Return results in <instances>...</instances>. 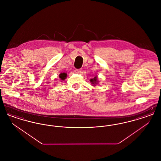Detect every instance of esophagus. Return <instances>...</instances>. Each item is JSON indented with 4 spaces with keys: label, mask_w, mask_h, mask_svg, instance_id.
<instances>
[{
    "label": "esophagus",
    "mask_w": 161,
    "mask_h": 161,
    "mask_svg": "<svg viewBox=\"0 0 161 161\" xmlns=\"http://www.w3.org/2000/svg\"><path fill=\"white\" fill-rule=\"evenodd\" d=\"M81 71H82V69H75V73H81Z\"/></svg>",
    "instance_id": "34e87169"
}]
</instances>
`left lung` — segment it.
Returning <instances> with one entry per match:
<instances>
[{
  "mask_svg": "<svg viewBox=\"0 0 161 161\" xmlns=\"http://www.w3.org/2000/svg\"><path fill=\"white\" fill-rule=\"evenodd\" d=\"M90 82H91V83L92 84V86H93V87L96 86L97 84H98V83H99V81H98V78H97V77H95L94 78H91L90 80Z\"/></svg>",
  "mask_w": 161,
  "mask_h": 161,
  "instance_id": "8db88e82",
  "label": "left lung"
}]
</instances>
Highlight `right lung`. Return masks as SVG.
Wrapping results in <instances>:
<instances>
[{
  "instance_id": "1",
  "label": "right lung",
  "mask_w": 161,
  "mask_h": 161,
  "mask_svg": "<svg viewBox=\"0 0 161 161\" xmlns=\"http://www.w3.org/2000/svg\"><path fill=\"white\" fill-rule=\"evenodd\" d=\"M66 77H67V74L65 73V72L61 73V74H60V75H59V78H60L61 80H63V81L66 78Z\"/></svg>"
}]
</instances>
